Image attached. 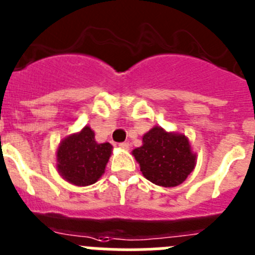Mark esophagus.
<instances>
[{
    "instance_id": "1",
    "label": "esophagus",
    "mask_w": 255,
    "mask_h": 255,
    "mask_svg": "<svg viewBox=\"0 0 255 255\" xmlns=\"http://www.w3.org/2000/svg\"><path fill=\"white\" fill-rule=\"evenodd\" d=\"M119 147L123 148V150H129V143H128V142H121V143H119Z\"/></svg>"
}]
</instances>
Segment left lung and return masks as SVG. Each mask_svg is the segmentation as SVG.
<instances>
[{"label": "left lung", "mask_w": 255, "mask_h": 255, "mask_svg": "<svg viewBox=\"0 0 255 255\" xmlns=\"http://www.w3.org/2000/svg\"><path fill=\"white\" fill-rule=\"evenodd\" d=\"M142 142L141 147L134 148L132 153L144 178L153 184L175 187L193 171L196 155L183 134L153 127L142 137Z\"/></svg>", "instance_id": "8db88e82"}]
</instances>
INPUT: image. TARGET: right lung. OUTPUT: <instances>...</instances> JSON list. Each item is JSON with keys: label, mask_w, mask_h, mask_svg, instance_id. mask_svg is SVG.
I'll return each mask as SVG.
<instances>
[{"label": "right lung", "mask_w": 255, "mask_h": 255, "mask_svg": "<svg viewBox=\"0 0 255 255\" xmlns=\"http://www.w3.org/2000/svg\"><path fill=\"white\" fill-rule=\"evenodd\" d=\"M90 127L68 136L57 150V167L63 179L75 185H90L104 174L112 144L98 143Z\"/></svg>", "instance_id": "obj_1"}]
</instances>
